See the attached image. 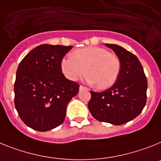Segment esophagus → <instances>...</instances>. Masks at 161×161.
I'll use <instances>...</instances> for the list:
<instances>
[{"label":"esophagus","instance_id":"34e87169","mask_svg":"<svg viewBox=\"0 0 161 161\" xmlns=\"http://www.w3.org/2000/svg\"><path fill=\"white\" fill-rule=\"evenodd\" d=\"M79 88H80V89H87V88H86V87H85V86H82V85H81V86H79Z\"/></svg>","mask_w":161,"mask_h":161}]
</instances>
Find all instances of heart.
Returning a JSON list of instances; mask_svg holds the SVG:
<instances>
[{
	"label": "heart",
	"instance_id": "1",
	"mask_svg": "<svg viewBox=\"0 0 161 161\" xmlns=\"http://www.w3.org/2000/svg\"><path fill=\"white\" fill-rule=\"evenodd\" d=\"M61 69L67 79L76 81L85 74L86 80L99 89H107L117 81L121 69L119 58L104 47H86L61 61Z\"/></svg>",
	"mask_w": 161,
	"mask_h": 161
}]
</instances>
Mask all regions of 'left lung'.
<instances>
[{"mask_svg": "<svg viewBox=\"0 0 161 161\" xmlns=\"http://www.w3.org/2000/svg\"><path fill=\"white\" fill-rule=\"evenodd\" d=\"M114 50L121 63L119 75L110 88L91 91L88 108L100 121L119 125L135 119L147 102V80L138 57L117 44H105Z\"/></svg>", "mask_w": 161, "mask_h": 161, "instance_id": "obj_1", "label": "left lung"}]
</instances>
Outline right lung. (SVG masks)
Listing matches in <instances>:
<instances>
[{"instance_id":"right-lung-1","label":"right lung","mask_w":161,"mask_h":161,"mask_svg":"<svg viewBox=\"0 0 161 161\" xmlns=\"http://www.w3.org/2000/svg\"><path fill=\"white\" fill-rule=\"evenodd\" d=\"M72 46L41 44L19 64L14 82V104L22 121L37 131L59 126L67 104L78 94L79 85L67 79L61 61Z\"/></svg>"}]
</instances>
